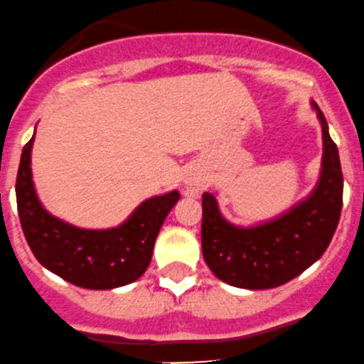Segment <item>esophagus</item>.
<instances>
[{
  "label": "esophagus",
  "mask_w": 364,
  "mask_h": 364,
  "mask_svg": "<svg viewBox=\"0 0 364 364\" xmlns=\"http://www.w3.org/2000/svg\"><path fill=\"white\" fill-rule=\"evenodd\" d=\"M208 186H209V181L203 172L192 171L185 178V190L188 196H199V193L208 188Z\"/></svg>",
  "instance_id": "34e87169"
}]
</instances>
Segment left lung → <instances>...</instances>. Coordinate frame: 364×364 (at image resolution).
<instances>
[{
  "mask_svg": "<svg viewBox=\"0 0 364 364\" xmlns=\"http://www.w3.org/2000/svg\"><path fill=\"white\" fill-rule=\"evenodd\" d=\"M322 128V167L306 199L257 225L223 218L213 193L203 196V255L216 278L240 289H273L299 277L329 247L340 222L343 176L328 121L311 102Z\"/></svg>",
  "mask_w": 364,
  "mask_h": 364,
  "instance_id": "1",
  "label": "left lung"
}]
</instances>
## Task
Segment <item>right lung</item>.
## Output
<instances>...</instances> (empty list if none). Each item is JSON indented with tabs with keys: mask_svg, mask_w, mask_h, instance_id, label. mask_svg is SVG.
I'll list each match as a JSON object with an SVG mask.
<instances>
[{
	"mask_svg": "<svg viewBox=\"0 0 364 364\" xmlns=\"http://www.w3.org/2000/svg\"><path fill=\"white\" fill-rule=\"evenodd\" d=\"M29 139L21 155L16 197L23 232L33 255L50 273L93 291L123 287L144 274L164 220L179 200L178 190L151 197L112 229H80L50 215L36 196Z\"/></svg>",
	"mask_w": 364,
	"mask_h": 364,
	"instance_id": "right-lung-1",
	"label": "right lung"
}]
</instances>
